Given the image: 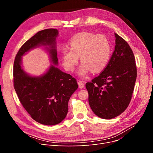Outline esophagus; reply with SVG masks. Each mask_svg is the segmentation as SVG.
Instances as JSON below:
<instances>
[{
	"label": "esophagus",
	"mask_w": 153,
	"mask_h": 153,
	"mask_svg": "<svg viewBox=\"0 0 153 153\" xmlns=\"http://www.w3.org/2000/svg\"><path fill=\"white\" fill-rule=\"evenodd\" d=\"M78 86H79V88H80V89H82V88L84 87V83L81 80L78 81Z\"/></svg>",
	"instance_id": "obj_1"
}]
</instances>
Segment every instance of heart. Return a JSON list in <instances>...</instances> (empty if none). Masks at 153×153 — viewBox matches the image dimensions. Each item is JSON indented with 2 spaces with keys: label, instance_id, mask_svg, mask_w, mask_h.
I'll use <instances>...</instances> for the list:
<instances>
[{
  "label": "heart",
  "instance_id": "obj_1",
  "mask_svg": "<svg viewBox=\"0 0 153 153\" xmlns=\"http://www.w3.org/2000/svg\"><path fill=\"white\" fill-rule=\"evenodd\" d=\"M70 49L62 51L63 65L67 70L73 71L79 61L82 62L78 68V75L85 76L91 70L101 71L107 66L111 55V45L103 35L91 32H80L69 41Z\"/></svg>",
  "mask_w": 153,
  "mask_h": 153
}]
</instances>
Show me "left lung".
Listing matches in <instances>:
<instances>
[{"label": "left lung", "instance_id": "left-lung-1", "mask_svg": "<svg viewBox=\"0 0 153 153\" xmlns=\"http://www.w3.org/2000/svg\"><path fill=\"white\" fill-rule=\"evenodd\" d=\"M115 50L107 66L85 84L92 110L105 119L117 117L127 108L137 79L132 50L121 36L115 33Z\"/></svg>", "mask_w": 153, "mask_h": 153}]
</instances>
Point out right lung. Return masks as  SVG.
<instances>
[{"label": "right lung", "instance_id": "1", "mask_svg": "<svg viewBox=\"0 0 153 153\" xmlns=\"http://www.w3.org/2000/svg\"><path fill=\"white\" fill-rule=\"evenodd\" d=\"M58 34L56 29L39 31L22 46L13 66L14 87L20 103L34 121L48 126L65 119L69 100L78 87L75 78L55 66L58 65L55 41ZM40 45L48 50L54 65L44 75L32 77L22 69L21 57Z\"/></svg>", "mask_w": 153, "mask_h": 153}]
</instances>
